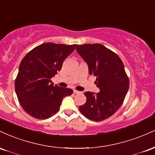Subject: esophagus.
<instances>
[{
	"instance_id": "1",
	"label": "esophagus",
	"mask_w": 155,
	"mask_h": 155,
	"mask_svg": "<svg viewBox=\"0 0 155 155\" xmlns=\"http://www.w3.org/2000/svg\"><path fill=\"white\" fill-rule=\"evenodd\" d=\"M74 93H75V94H80V93H81V92H80V91H78V90H74Z\"/></svg>"
}]
</instances>
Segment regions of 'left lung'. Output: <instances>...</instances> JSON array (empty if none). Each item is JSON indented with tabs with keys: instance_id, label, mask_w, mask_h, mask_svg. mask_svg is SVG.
Instances as JSON below:
<instances>
[{
	"instance_id": "left-lung-1",
	"label": "left lung",
	"mask_w": 155,
	"mask_h": 155,
	"mask_svg": "<svg viewBox=\"0 0 155 155\" xmlns=\"http://www.w3.org/2000/svg\"><path fill=\"white\" fill-rule=\"evenodd\" d=\"M76 51L87 64L90 75L95 76L97 93L86 92L87 101L80 112L89 120L99 122L120 108L129 89V79L117 54L100 44L76 45Z\"/></svg>"
}]
</instances>
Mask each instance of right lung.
<instances>
[{"label": "right lung", "mask_w": 155, "mask_h": 155, "mask_svg": "<svg viewBox=\"0 0 155 155\" xmlns=\"http://www.w3.org/2000/svg\"><path fill=\"white\" fill-rule=\"evenodd\" d=\"M76 44L45 43L25 56L19 67L15 91L19 104L31 117L44 120L60 110L62 101L73 90L54 85L51 79L61 70L63 61Z\"/></svg>", "instance_id": "right-lung-1"}]
</instances>
